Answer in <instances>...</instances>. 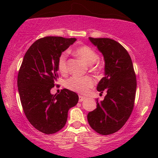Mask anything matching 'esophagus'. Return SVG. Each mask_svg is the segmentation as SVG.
I'll use <instances>...</instances> for the list:
<instances>
[{"label":"esophagus","instance_id":"34e87169","mask_svg":"<svg viewBox=\"0 0 158 158\" xmlns=\"http://www.w3.org/2000/svg\"><path fill=\"white\" fill-rule=\"evenodd\" d=\"M85 97L79 95V102H82V101H84V100H85Z\"/></svg>","mask_w":158,"mask_h":158}]
</instances>
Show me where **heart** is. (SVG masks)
Listing matches in <instances>:
<instances>
[{
    "mask_svg": "<svg viewBox=\"0 0 158 158\" xmlns=\"http://www.w3.org/2000/svg\"><path fill=\"white\" fill-rule=\"evenodd\" d=\"M74 54L87 65L93 64L98 59V55L95 49L86 45L77 47L74 50ZM58 69L62 74H66L67 73V56L65 52L62 53L59 57ZM92 69L94 71H98L99 67L95 66ZM94 84L95 81L89 76H84V77L73 76L66 81V86L70 90L84 95L89 92V89L92 88Z\"/></svg>",
    "mask_w": 158,
    "mask_h": 158,
    "instance_id": "b5f03b06",
    "label": "heart"
}]
</instances>
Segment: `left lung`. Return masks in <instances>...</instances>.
Returning <instances> with one entry per match:
<instances>
[{
    "label": "left lung",
    "mask_w": 158,
    "mask_h": 158,
    "mask_svg": "<svg viewBox=\"0 0 158 158\" xmlns=\"http://www.w3.org/2000/svg\"><path fill=\"white\" fill-rule=\"evenodd\" d=\"M89 40L98 48L105 60V76L97 90L107 95L103 101L97 99V108L87 115L91 128L100 135L114 133L123 127L135 104L137 81L131 59L119 43L109 38Z\"/></svg>",
    "instance_id": "1"
}]
</instances>
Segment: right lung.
I'll return each instance as SVG.
<instances>
[{
    "instance_id": "add662e5",
    "label": "right lung",
    "mask_w": 158,
    "mask_h": 158,
    "mask_svg": "<svg viewBox=\"0 0 158 158\" xmlns=\"http://www.w3.org/2000/svg\"><path fill=\"white\" fill-rule=\"evenodd\" d=\"M76 40L62 36L37 40L25 53L19 70L17 87L25 115L35 128L47 135L65 126L68 111L79 101L77 94L67 89L56 95L50 92L59 77V57Z\"/></svg>"
}]
</instances>
